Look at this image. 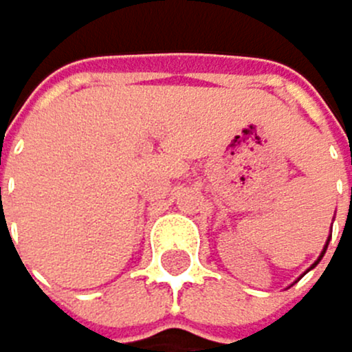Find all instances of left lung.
<instances>
[{
  "mask_svg": "<svg viewBox=\"0 0 352 352\" xmlns=\"http://www.w3.org/2000/svg\"><path fill=\"white\" fill-rule=\"evenodd\" d=\"M327 247H329V242H327ZM324 253H327V249L322 251V256H324ZM322 256H320V260H322ZM320 260H318V262H320ZM318 262H315V265H318Z\"/></svg>",
  "mask_w": 352,
  "mask_h": 352,
  "instance_id": "1",
  "label": "left lung"
}]
</instances>
